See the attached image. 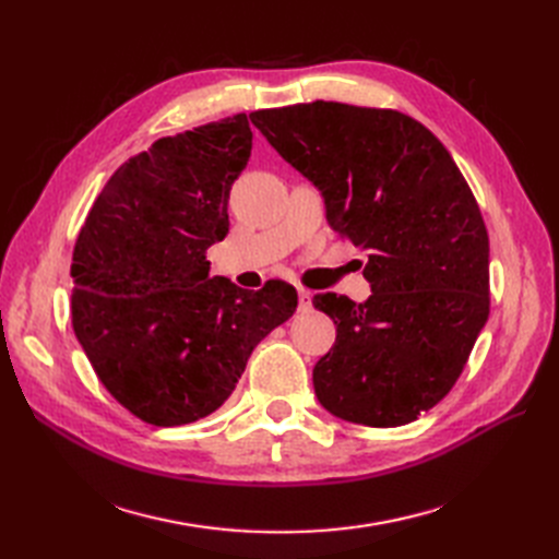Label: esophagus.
<instances>
[{
    "mask_svg": "<svg viewBox=\"0 0 559 559\" xmlns=\"http://www.w3.org/2000/svg\"><path fill=\"white\" fill-rule=\"evenodd\" d=\"M312 308V294L308 289H298V310L308 312Z\"/></svg>",
    "mask_w": 559,
    "mask_h": 559,
    "instance_id": "34e87169",
    "label": "esophagus"
}]
</instances>
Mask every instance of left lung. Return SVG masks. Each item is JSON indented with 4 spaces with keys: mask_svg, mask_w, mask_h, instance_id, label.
I'll use <instances>...</instances> for the list:
<instances>
[{
    "mask_svg": "<svg viewBox=\"0 0 559 559\" xmlns=\"http://www.w3.org/2000/svg\"><path fill=\"white\" fill-rule=\"evenodd\" d=\"M324 195L335 233L368 251L366 302L317 294L335 345L312 370L335 417L401 427L441 401L489 317V238L448 148L396 109L317 99L249 114Z\"/></svg>",
    "mask_w": 559,
    "mask_h": 559,
    "instance_id": "8db88e82",
    "label": "left lung"
}]
</instances>
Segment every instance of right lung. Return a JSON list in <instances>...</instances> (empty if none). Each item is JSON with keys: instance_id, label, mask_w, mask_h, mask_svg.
<instances>
[{"instance_id": "add662e5", "label": "right lung", "mask_w": 559, "mask_h": 559, "mask_svg": "<svg viewBox=\"0 0 559 559\" xmlns=\"http://www.w3.org/2000/svg\"><path fill=\"white\" fill-rule=\"evenodd\" d=\"M251 156L247 114L163 138L111 175L72 257V326L107 392L154 427L207 417L263 337L296 312L292 284L210 277L228 195Z\"/></svg>"}]
</instances>
